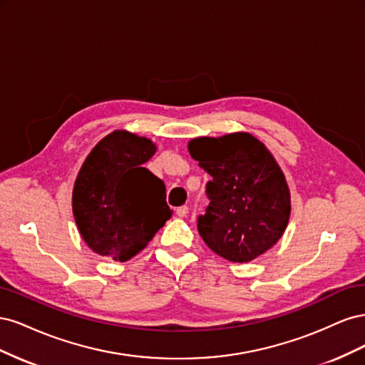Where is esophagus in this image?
<instances>
[{"mask_svg":"<svg viewBox=\"0 0 365 365\" xmlns=\"http://www.w3.org/2000/svg\"><path fill=\"white\" fill-rule=\"evenodd\" d=\"M176 215H178L180 217H185L187 215H189V207H187V205L178 207V208H176Z\"/></svg>","mask_w":365,"mask_h":365,"instance_id":"obj_1","label":"esophagus"}]
</instances>
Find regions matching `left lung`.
Wrapping results in <instances>:
<instances>
[{"label": "left lung", "mask_w": 365, "mask_h": 365, "mask_svg": "<svg viewBox=\"0 0 365 365\" xmlns=\"http://www.w3.org/2000/svg\"><path fill=\"white\" fill-rule=\"evenodd\" d=\"M193 160L212 176L210 204L197 231L217 256L247 263L272 248L284 233L291 195L284 175L262 141L247 132L189 143Z\"/></svg>", "instance_id": "left-lung-1"}]
</instances>
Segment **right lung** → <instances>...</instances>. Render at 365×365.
Returning <instances> with one entry per match:
<instances>
[{
  "label": "right lung",
  "instance_id": "right-lung-1",
  "mask_svg": "<svg viewBox=\"0 0 365 365\" xmlns=\"http://www.w3.org/2000/svg\"><path fill=\"white\" fill-rule=\"evenodd\" d=\"M155 152L149 138L114 130L86 157L74 182L73 215L94 252L126 262L170 219L164 182L143 168Z\"/></svg>",
  "mask_w": 365,
  "mask_h": 365
}]
</instances>
